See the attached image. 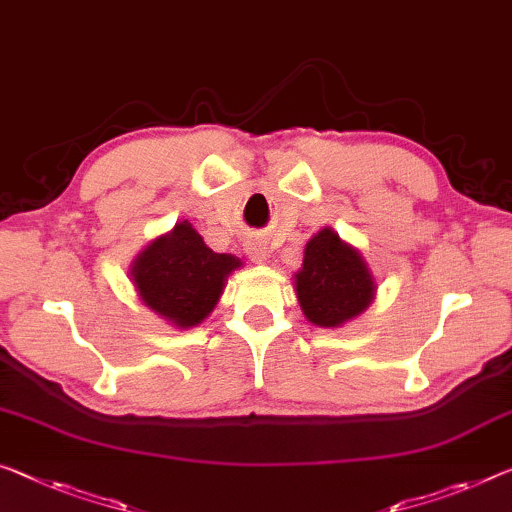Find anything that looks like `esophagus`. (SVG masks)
<instances>
[{
    "instance_id": "34e87169",
    "label": "esophagus",
    "mask_w": 512,
    "mask_h": 512,
    "mask_svg": "<svg viewBox=\"0 0 512 512\" xmlns=\"http://www.w3.org/2000/svg\"><path fill=\"white\" fill-rule=\"evenodd\" d=\"M245 249H247V256H249L254 263H267V247L263 245V242L249 240L247 245H245Z\"/></svg>"
}]
</instances>
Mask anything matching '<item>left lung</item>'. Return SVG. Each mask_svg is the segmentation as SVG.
I'll return each mask as SVG.
<instances>
[{
  "instance_id": "8db88e82",
  "label": "left lung",
  "mask_w": 512,
  "mask_h": 512,
  "mask_svg": "<svg viewBox=\"0 0 512 512\" xmlns=\"http://www.w3.org/2000/svg\"><path fill=\"white\" fill-rule=\"evenodd\" d=\"M295 293L306 320L318 327H341L373 302L375 279L355 247L336 231L322 229L306 242Z\"/></svg>"
}]
</instances>
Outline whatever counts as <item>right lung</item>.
Masks as SVG:
<instances>
[{"label":"right lung","mask_w":512,"mask_h":512,"mask_svg":"<svg viewBox=\"0 0 512 512\" xmlns=\"http://www.w3.org/2000/svg\"><path fill=\"white\" fill-rule=\"evenodd\" d=\"M240 258L215 254L192 224L178 222L132 261L130 277L148 309L180 329L210 316Z\"/></svg>","instance_id":"obj_1"}]
</instances>
